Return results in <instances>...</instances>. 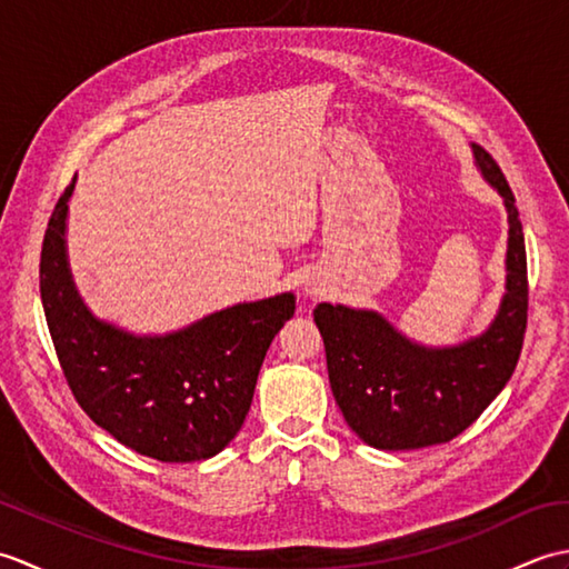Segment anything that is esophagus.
I'll use <instances>...</instances> for the list:
<instances>
[{
    "label": "esophagus",
    "instance_id": "1",
    "mask_svg": "<svg viewBox=\"0 0 569 569\" xmlns=\"http://www.w3.org/2000/svg\"><path fill=\"white\" fill-rule=\"evenodd\" d=\"M306 293H308V296H318V288L308 283V286H306Z\"/></svg>",
    "mask_w": 569,
    "mask_h": 569
}]
</instances>
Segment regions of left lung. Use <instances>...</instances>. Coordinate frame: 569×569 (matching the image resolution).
I'll return each mask as SVG.
<instances>
[{
    "instance_id": "8db88e82",
    "label": "left lung",
    "mask_w": 569,
    "mask_h": 569,
    "mask_svg": "<svg viewBox=\"0 0 569 569\" xmlns=\"http://www.w3.org/2000/svg\"><path fill=\"white\" fill-rule=\"evenodd\" d=\"M481 178L509 214L506 293L489 328L450 347L413 342L377 310L320 303L330 386L347 426L377 450H418L450 442L509 383L528 320V269L516 198L497 161L471 143Z\"/></svg>"
}]
</instances>
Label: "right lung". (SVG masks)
Here are the masks:
<instances>
[{
	"label": "right lung",
	"instance_id": "1",
	"mask_svg": "<svg viewBox=\"0 0 569 569\" xmlns=\"http://www.w3.org/2000/svg\"><path fill=\"white\" fill-rule=\"evenodd\" d=\"M48 220L41 300L76 401L114 440L161 462L210 459L244 422L266 349L296 296L278 293L210 312L176 332L134 335L92 316L68 261V202Z\"/></svg>",
	"mask_w": 569,
	"mask_h": 569
}]
</instances>
